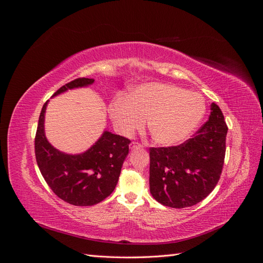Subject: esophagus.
<instances>
[{
  "label": "esophagus",
  "instance_id": "obj_1",
  "mask_svg": "<svg viewBox=\"0 0 263 263\" xmlns=\"http://www.w3.org/2000/svg\"><path fill=\"white\" fill-rule=\"evenodd\" d=\"M142 146L140 144H138V142H133V144L130 145V149H139Z\"/></svg>",
  "mask_w": 263,
  "mask_h": 263
}]
</instances>
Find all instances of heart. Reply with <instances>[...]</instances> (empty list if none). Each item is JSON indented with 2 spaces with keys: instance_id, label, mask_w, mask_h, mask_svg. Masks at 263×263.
<instances>
[{
  "instance_id": "obj_1",
  "label": "heart",
  "mask_w": 263,
  "mask_h": 263,
  "mask_svg": "<svg viewBox=\"0 0 263 263\" xmlns=\"http://www.w3.org/2000/svg\"><path fill=\"white\" fill-rule=\"evenodd\" d=\"M200 93L160 82L137 85L128 98H115L109 116L124 136L141 129L148 121L151 138L161 146H176L186 140L200 125L205 114Z\"/></svg>"
}]
</instances>
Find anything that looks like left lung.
Wrapping results in <instances>:
<instances>
[{
  "mask_svg": "<svg viewBox=\"0 0 263 263\" xmlns=\"http://www.w3.org/2000/svg\"><path fill=\"white\" fill-rule=\"evenodd\" d=\"M228 127L218 105L192 138L179 146L150 148L149 184L156 201L184 209L203 201L220 178Z\"/></svg>",
  "mask_w": 263,
  "mask_h": 263,
  "instance_id": "left-lung-1",
  "label": "left lung"
}]
</instances>
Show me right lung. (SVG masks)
Returning <instances> with one entry per match:
<instances>
[{
  "label": "right lung",
  "instance_id": "add662e5",
  "mask_svg": "<svg viewBox=\"0 0 263 263\" xmlns=\"http://www.w3.org/2000/svg\"><path fill=\"white\" fill-rule=\"evenodd\" d=\"M93 82L94 79H76L61 86L52 98L68 90L89 86ZM47 104L48 101L39 115L35 137L36 161L47 184L61 200L76 206H92L105 200L117 184L130 140L105 130L84 153H61L46 138Z\"/></svg>",
  "mask_w": 263,
  "mask_h": 263
}]
</instances>
